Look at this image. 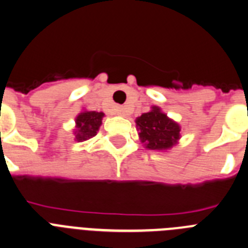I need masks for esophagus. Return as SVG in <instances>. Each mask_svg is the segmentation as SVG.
Returning <instances> with one entry per match:
<instances>
[{
    "label": "esophagus",
    "mask_w": 248,
    "mask_h": 248,
    "mask_svg": "<svg viewBox=\"0 0 248 248\" xmlns=\"http://www.w3.org/2000/svg\"><path fill=\"white\" fill-rule=\"evenodd\" d=\"M124 113H126V110H124V108H119V115L124 116Z\"/></svg>",
    "instance_id": "1"
}]
</instances>
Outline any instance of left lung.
<instances>
[{
    "label": "left lung",
    "mask_w": 248,
    "mask_h": 248,
    "mask_svg": "<svg viewBox=\"0 0 248 248\" xmlns=\"http://www.w3.org/2000/svg\"><path fill=\"white\" fill-rule=\"evenodd\" d=\"M136 127L140 142L152 151H168L178 144L182 137L179 124L168 117L158 106H152L148 112L137 117Z\"/></svg>",
    "instance_id": "1"
}]
</instances>
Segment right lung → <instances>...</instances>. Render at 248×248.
<instances>
[{
	"label": "right lung",
	"instance_id": "right-lung-1",
	"mask_svg": "<svg viewBox=\"0 0 248 248\" xmlns=\"http://www.w3.org/2000/svg\"><path fill=\"white\" fill-rule=\"evenodd\" d=\"M104 112H96V111L82 110L79 115L75 117V128L74 136L75 140L84 142L97 135L100 126L102 124Z\"/></svg>",
	"mask_w": 248,
	"mask_h": 248
}]
</instances>
